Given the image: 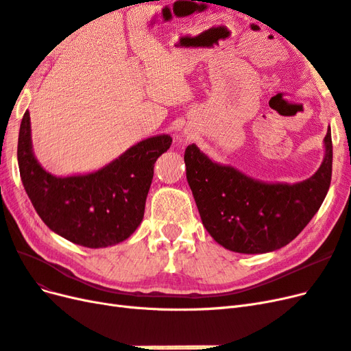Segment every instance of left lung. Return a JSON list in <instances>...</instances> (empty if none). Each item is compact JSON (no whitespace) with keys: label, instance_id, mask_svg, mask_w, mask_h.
Segmentation results:
<instances>
[{"label":"left lung","instance_id":"obj_1","mask_svg":"<svg viewBox=\"0 0 351 351\" xmlns=\"http://www.w3.org/2000/svg\"><path fill=\"white\" fill-rule=\"evenodd\" d=\"M313 176L298 184L256 180L213 162L195 144L185 150L186 179L202 224L217 243L239 254H265L290 243L319 210L331 184V130Z\"/></svg>","mask_w":351,"mask_h":351}]
</instances>
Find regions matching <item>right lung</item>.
I'll return each instance as SVG.
<instances>
[{"label": "right lung", "instance_id": "right-lung-1", "mask_svg": "<svg viewBox=\"0 0 351 351\" xmlns=\"http://www.w3.org/2000/svg\"><path fill=\"white\" fill-rule=\"evenodd\" d=\"M171 144V135H156L96 172L56 178L33 153L26 110L17 145L20 178L33 207L52 232L75 245L106 247L128 239L140 226L154 163Z\"/></svg>", "mask_w": 351, "mask_h": 351}]
</instances>
